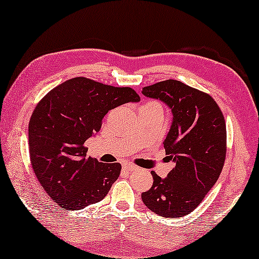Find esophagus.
Returning <instances> with one entry per match:
<instances>
[{"instance_id":"1","label":"esophagus","mask_w":259,"mask_h":259,"mask_svg":"<svg viewBox=\"0 0 259 259\" xmlns=\"http://www.w3.org/2000/svg\"><path fill=\"white\" fill-rule=\"evenodd\" d=\"M122 167H123V169H126V171H128V172H132V171H134V169L138 168L137 166L133 164H125Z\"/></svg>"}]
</instances>
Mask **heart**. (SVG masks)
<instances>
[{"label": "heart", "mask_w": 259, "mask_h": 259, "mask_svg": "<svg viewBox=\"0 0 259 259\" xmlns=\"http://www.w3.org/2000/svg\"><path fill=\"white\" fill-rule=\"evenodd\" d=\"M148 104H157V102H148ZM157 105H159V104H157Z\"/></svg>", "instance_id": "b5f03b06"}]
</instances>
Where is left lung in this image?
Masks as SVG:
<instances>
[{
	"label": "left lung",
	"instance_id": "8db88e82",
	"mask_svg": "<svg viewBox=\"0 0 259 259\" xmlns=\"http://www.w3.org/2000/svg\"><path fill=\"white\" fill-rule=\"evenodd\" d=\"M143 94L171 109L164 147L176 166L164 179L152 171L153 185L141 199L161 217H183L201 203L221 176L226 155L224 115L211 95L177 80L144 87Z\"/></svg>",
	"mask_w": 259,
	"mask_h": 259
}]
</instances>
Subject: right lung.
Returning a JSON list of instances; mask_svg holds the SVG:
<instances>
[{"label": "right lung", "instance_id": "obj_1", "mask_svg": "<svg viewBox=\"0 0 259 259\" xmlns=\"http://www.w3.org/2000/svg\"><path fill=\"white\" fill-rule=\"evenodd\" d=\"M138 101L132 88L80 76L53 88L36 105L28 127L31 167L60 207L81 210L106 197L121 165L87 157L84 141L100 131L108 111Z\"/></svg>", "mask_w": 259, "mask_h": 259}]
</instances>
